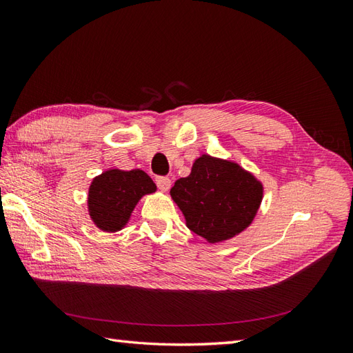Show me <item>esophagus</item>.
<instances>
[{"mask_svg": "<svg viewBox=\"0 0 353 353\" xmlns=\"http://www.w3.org/2000/svg\"><path fill=\"white\" fill-rule=\"evenodd\" d=\"M156 185H157V188H159L161 191L167 192L170 190V186H171V181H170L168 177L159 176V177H156Z\"/></svg>", "mask_w": 353, "mask_h": 353, "instance_id": "34e87169", "label": "esophagus"}]
</instances>
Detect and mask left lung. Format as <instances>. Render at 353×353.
I'll return each mask as SVG.
<instances>
[{
    "mask_svg": "<svg viewBox=\"0 0 353 353\" xmlns=\"http://www.w3.org/2000/svg\"><path fill=\"white\" fill-rule=\"evenodd\" d=\"M262 185L238 163L208 154L191 174L176 181L170 194L186 226L209 243H220L250 226L262 200Z\"/></svg>",
    "mask_w": 353,
    "mask_h": 353,
    "instance_id": "left-lung-1",
    "label": "left lung"
}]
</instances>
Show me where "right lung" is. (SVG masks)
Wrapping results in <instances>:
<instances>
[{
	"label": "right lung",
	"instance_id": "add662e5",
	"mask_svg": "<svg viewBox=\"0 0 353 353\" xmlns=\"http://www.w3.org/2000/svg\"><path fill=\"white\" fill-rule=\"evenodd\" d=\"M156 191V185L142 170H108L95 177L88 196L89 215L104 232H117L129 221L139 199Z\"/></svg>",
	"mask_w": 353,
	"mask_h": 353
}]
</instances>
